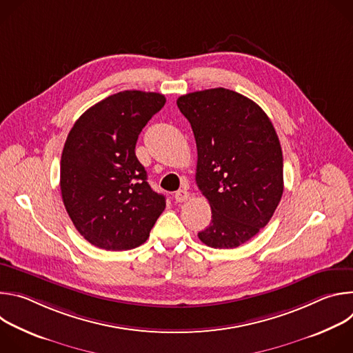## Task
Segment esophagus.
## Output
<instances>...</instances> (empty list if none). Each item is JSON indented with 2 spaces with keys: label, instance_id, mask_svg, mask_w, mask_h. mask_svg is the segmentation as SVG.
Returning <instances> with one entry per match:
<instances>
[{
  "label": "esophagus",
  "instance_id": "esophagus-1",
  "mask_svg": "<svg viewBox=\"0 0 353 353\" xmlns=\"http://www.w3.org/2000/svg\"><path fill=\"white\" fill-rule=\"evenodd\" d=\"M190 198V192L187 190H179L174 194V199L177 203H185V201Z\"/></svg>",
  "mask_w": 353,
  "mask_h": 353
}]
</instances>
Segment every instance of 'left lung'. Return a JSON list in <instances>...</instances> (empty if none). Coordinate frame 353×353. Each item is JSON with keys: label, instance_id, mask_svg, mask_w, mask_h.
Segmentation results:
<instances>
[{"label": "left lung", "instance_id": "8db88e82", "mask_svg": "<svg viewBox=\"0 0 353 353\" xmlns=\"http://www.w3.org/2000/svg\"><path fill=\"white\" fill-rule=\"evenodd\" d=\"M177 108L191 124L195 181L212 211L198 237L214 248H236L265 228L281 201L279 138L257 103L225 88L183 94Z\"/></svg>", "mask_w": 353, "mask_h": 353}]
</instances>
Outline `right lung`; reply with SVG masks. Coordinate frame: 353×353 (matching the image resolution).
Instances as JSON below:
<instances>
[{
  "mask_svg": "<svg viewBox=\"0 0 353 353\" xmlns=\"http://www.w3.org/2000/svg\"><path fill=\"white\" fill-rule=\"evenodd\" d=\"M165 103L161 93L119 92L88 109L67 137L63 203L77 230L99 248L141 245L166 207L135 155L138 135Z\"/></svg>",
  "mask_w": 353,
  "mask_h": 353,
  "instance_id": "right-lung-1",
  "label": "right lung"
}]
</instances>
